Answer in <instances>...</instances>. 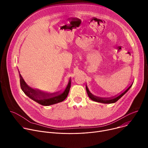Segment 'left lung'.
I'll return each mask as SVG.
<instances>
[{
    "mask_svg": "<svg viewBox=\"0 0 148 148\" xmlns=\"http://www.w3.org/2000/svg\"><path fill=\"white\" fill-rule=\"evenodd\" d=\"M132 84L127 89L125 90V91H123V92L120 94L119 95L113 97L112 98H101V97H98L94 96V95H92L90 92V91H89L87 86H86V91H87V94H88V97H90V98L91 99H92V101H94L98 102H101V103H112L116 102L118 99H119L126 92H127L130 89V88L132 87Z\"/></svg>",
    "mask_w": 148,
    "mask_h": 148,
    "instance_id": "obj_1",
    "label": "left lung"
}]
</instances>
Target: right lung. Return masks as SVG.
<instances>
[{
    "mask_svg": "<svg viewBox=\"0 0 148 148\" xmlns=\"http://www.w3.org/2000/svg\"><path fill=\"white\" fill-rule=\"evenodd\" d=\"M18 74L20 76V87L24 93L33 101L44 106H49L62 102L67 98L69 94L71 87V79H70L68 85L63 92L60 94L58 92H56L50 94L32 88L26 83L19 71Z\"/></svg>",
    "mask_w": 148,
    "mask_h": 148,
    "instance_id": "obj_1",
    "label": "right lung"
}]
</instances>
